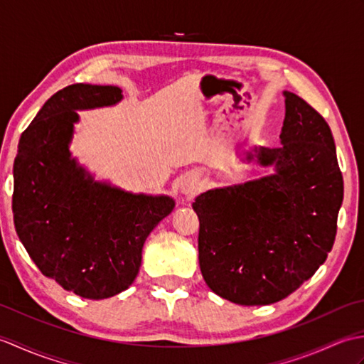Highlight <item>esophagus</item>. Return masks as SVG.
I'll use <instances>...</instances> for the list:
<instances>
[{
	"label": "esophagus",
	"mask_w": 364,
	"mask_h": 364,
	"mask_svg": "<svg viewBox=\"0 0 364 364\" xmlns=\"http://www.w3.org/2000/svg\"><path fill=\"white\" fill-rule=\"evenodd\" d=\"M180 189H181V194L192 197L196 196L197 192L200 191V180L196 173H188L181 178V183H180Z\"/></svg>",
	"instance_id": "esophagus-1"
}]
</instances>
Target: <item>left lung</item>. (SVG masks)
<instances>
[{
	"label": "left lung",
	"instance_id": "left-lung-1",
	"mask_svg": "<svg viewBox=\"0 0 364 364\" xmlns=\"http://www.w3.org/2000/svg\"><path fill=\"white\" fill-rule=\"evenodd\" d=\"M280 146L245 161L272 175L200 194L198 262L206 284L237 305H270L314 275L331 250L344 183L328 123L284 90Z\"/></svg>",
	"mask_w": 364,
	"mask_h": 364
}]
</instances>
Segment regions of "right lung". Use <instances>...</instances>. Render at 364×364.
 Instances as JSON below:
<instances>
[{
  "mask_svg": "<svg viewBox=\"0 0 364 364\" xmlns=\"http://www.w3.org/2000/svg\"><path fill=\"white\" fill-rule=\"evenodd\" d=\"M117 86L72 84L23 131L14 161V223L41 272L92 300L128 289L145 239L173 211L168 196L133 194L97 181L72 156L76 111L122 102Z\"/></svg>",
  "mask_w": 364,
  "mask_h": 364,
  "instance_id": "add662e5",
  "label": "right lung"
}]
</instances>
